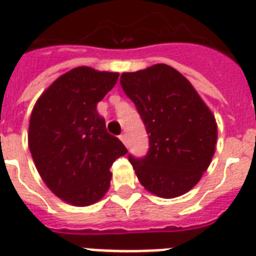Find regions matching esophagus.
I'll return each instance as SVG.
<instances>
[{"mask_svg": "<svg viewBox=\"0 0 256 256\" xmlns=\"http://www.w3.org/2000/svg\"><path fill=\"white\" fill-rule=\"evenodd\" d=\"M120 141L124 142V145H126V146H128V134H124H124H120Z\"/></svg>", "mask_w": 256, "mask_h": 256, "instance_id": "34e87169", "label": "esophagus"}]
</instances>
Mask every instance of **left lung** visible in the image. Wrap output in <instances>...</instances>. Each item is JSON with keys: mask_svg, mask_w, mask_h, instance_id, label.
<instances>
[{"mask_svg": "<svg viewBox=\"0 0 256 256\" xmlns=\"http://www.w3.org/2000/svg\"><path fill=\"white\" fill-rule=\"evenodd\" d=\"M149 136V150L128 154L138 180L149 192L172 198L192 189L214 157L218 126L196 90L174 68L156 64L120 76Z\"/></svg>", "mask_w": 256, "mask_h": 256, "instance_id": "left-lung-1", "label": "left lung"}]
</instances>
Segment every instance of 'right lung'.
<instances>
[{
    "instance_id": "right-lung-1",
    "label": "right lung",
    "mask_w": 256,
    "mask_h": 256,
    "mask_svg": "<svg viewBox=\"0 0 256 256\" xmlns=\"http://www.w3.org/2000/svg\"><path fill=\"white\" fill-rule=\"evenodd\" d=\"M118 76L74 68L50 84L30 115L29 150L37 170L46 186L72 206L100 200L110 186L111 165L128 153L96 110Z\"/></svg>"
}]
</instances>
